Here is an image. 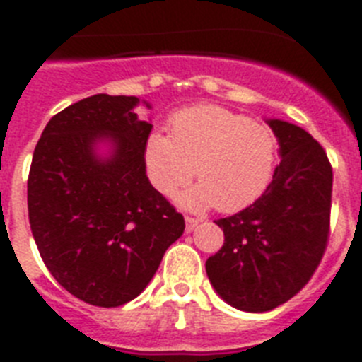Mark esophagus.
<instances>
[{"label": "esophagus", "mask_w": 362, "mask_h": 362, "mask_svg": "<svg viewBox=\"0 0 362 362\" xmlns=\"http://www.w3.org/2000/svg\"><path fill=\"white\" fill-rule=\"evenodd\" d=\"M185 223H187V232H192V230H196L197 226H199L201 221L196 219V217H187V219H185Z\"/></svg>", "instance_id": "34e87169"}]
</instances>
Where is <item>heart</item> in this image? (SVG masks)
Returning a JSON list of instances; mask_svg holds the SVG:
<instances>
[{
  "label": "heart",
  "instance_id": "obj_1",
  "mask_svg": "<svg viewBox=\"0 0 362 362\" xmlns=\"http://www.w3.org/2000/svg\"><path fill=\"white\" fill-rule=\"evenodd\" d=\"M168 134H148L143 163L153 188L170 196L196 174L199 183L177 196L183 209L238 212L263 196L276 170L277 139L268 127L217 105L175 112Z\"/></svg>",
  "mask_w": 362,
  "mask_h": 362
}]
</instances>
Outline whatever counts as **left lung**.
I'll list each match as a JSON object with an SVG mask.
<instances>
[{"mask_svg":"<svg viewBox=\"0 0 362 362\" xmlns=\"http://www.w3.org/2000/svg\"><path fill=\"white\" fill-rule=\"evenodd\" d=\"M279 143V165L248 209L217 219L225 245L206 261L221 299L243 312H268L292 299L321 263L328 241L332 166L306 130L267 119Z\"/></svg>","mask_w":362,"mask_h":362,"instance_id":"obj_1","label":"left lung"}]
</instances>
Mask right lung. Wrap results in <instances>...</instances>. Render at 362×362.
<instances>
[{"label": "right lung", "instance_id": "1", "mask_svg": "<svg viewBox=\"0 0 362 362\" xmlns=\"http://www.w3.org/2000/svg\"><path fill=\"white\" fill-rule=\"evenodd\" d=\"M136 95L95 94L47 123L28 174V219L41 259L88 305L136 299L185 219L150 185L143 145L152 124Z\"/></svg>", "mask_w": 362, "mask_h": 362}]
</instances>
